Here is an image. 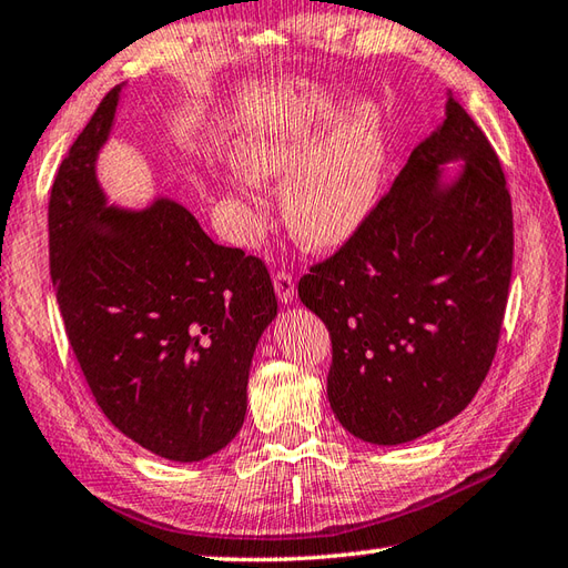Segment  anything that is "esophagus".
I'll return each instance as SVG.
<instances>
[{
	"label": "esophagus",
	"mask_w": 568,
	"mask_h": 568,
	"mask_svg": "<svg viewBox=\"0 0 568 568\" xmlns=\"http://www.w3.org/2000/svg\"><path fill=\"white\" fill-rule=\"evenodd\" d=\"M272 282H274V292H276V296H280V301H284V304H292V301H294V276H292V272L276 270L274 276H272Z\"/></svg>",
	"instance_id": "1"
}]
</instances>
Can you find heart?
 I'll list each match as a JSON object with an SVG mask.
<instances>
[{
    "label": "heart",
    "instance_id": "heart-1",
    "mask_svg": "<svg viewBox=\"0 0 568 568\" xmlns=\"http://www.w3.org/2000/svg\"><path fill=\"white\" fill-rule=\"evenodd\" d=\"M316 123L282 116L257 125L235 148V165L252 182L288 174L282 211L301 243L331 247L343 243L372 211L384 174L379 123L355 113L313 148Z\"/></svg>",
    "mask_w": 568,
    "mask_h": 568
}]
</instances>
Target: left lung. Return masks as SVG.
Returning a JSON list of instances; mask_svg holds the SVG:
<instances>
[{"mask_svg":"<svg viewBox=\"0 0 568 568\" xmlns=\"http://www.w3.org/2000/svg\"><path fill=\"white\" fill-rule=\"evenodd\" d=\"M464 159L443 190L436 168ZM513 274V204L486 133L447 119L298 296L331 333L327 398L345 430L400 445L462 413L496 357Z\"/></svg>","mask_w":568,"mask_h":568,"instance_id":"1","label":"left lung"}]
</instances>
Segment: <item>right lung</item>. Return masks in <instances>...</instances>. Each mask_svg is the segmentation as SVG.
<instances>
[{
  "mask_svg": "<svg viewBox=\"0 0 568 568\" xmlns=\"http://www.w3.org/2000/svg\"><path fill=\"white\" fill-rule=\"evenodd\" d=\"M113 90L60 162L50 276L74 357L113 427L158 457L199 462L243 427L257 339L276 316L264 262L213 243L184 206H104L94 178Z\"/></svg>",
  "mask_w": 568,
  "mask_h": 568,
  "instance_id": "obj_1",
  "label": "right lung"
}]
</instances>
